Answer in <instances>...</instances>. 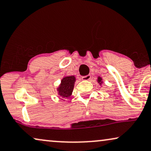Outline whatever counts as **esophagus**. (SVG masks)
<instances>
[{
    "instance_id": "1",
    "label": "esophagus",
    "mask_w": 151,
    "mask_h": 151,
    "mask_svg": "<svg viewBox=\"0 0 151 151\" xmlns=\"http://www.w3.org/2000/svg\"><path fill=\"white\" fill-rule=\"evenodd\" d=\"M90 79H91V76H90V74H88V75H87V76H85V77H82V79H83V81H89Z\"/></svg>"
}]
</instances>
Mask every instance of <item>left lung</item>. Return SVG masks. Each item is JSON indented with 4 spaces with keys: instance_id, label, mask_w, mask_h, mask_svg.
Masks as SVG:
<instances>
[{
    "instance_id": "left-lung-1",
    "label": "left lung",
    "mask_w": 151,
    "mask_h": 151,
    "mask_svg": "<svg viewBox=\"0 0 151 151\" xmlns=\"http://www.w3.org/2000/svg\"><path fill=\"white\" fill-rule=\"evenodd\" d=\"M96 81H97V83H99L100 86H101V84L104 83L103 81V79L101 77H97V79H96Z\"/></svg>"
}]
</instances>
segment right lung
Returning a JSON list of instances; mask_svg holds the SVG:
<instances>
[{
    "label": "right lung",
    "mask_w": 151,
    "mask_h": 151,
    "mask_svg": "<svg viewBox=\"0 0 151 151\" xmlns=\"http://www.w3.org/2000/svg\"><path fill=\"white\" fill-rule=\"evenodd\" d=\"M75 81L76 77L74 75L65 76L63 77L61 81V83L57 88L59 96L63 98L62 100L65 101L64 99H66L72 95Z\"/></svg>",
    "instance_id": "1"
}]
</instances>
